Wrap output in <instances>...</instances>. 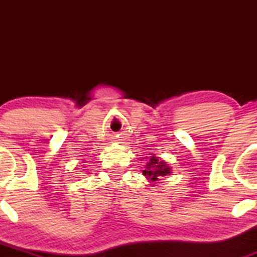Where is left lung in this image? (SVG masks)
Segmentation results:
<instances>
[{"label": "left lung", "mask_w": 257, "mask_h": 257, "mask_svg": "<svg viewBox=\"0 0 257 257\" xmlns=\"http://www.w3.org/2000/svg\"><path fill=\"white\" fill-rule=\"evenodd\" d=\"M146 159V164L141 172H143V175L149 180L150 185L156 186V184H157L159 180H162L163 176L169 175L172 173L169 164L164 162L163 159L156 157L153 153H151V157Z\"/></svg>", "instance_id": "obj_1"}]
</instances>
